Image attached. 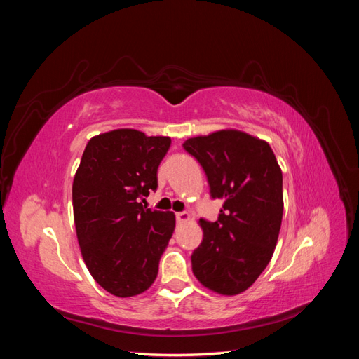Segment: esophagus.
I'll return each mask as SVG.
<instances>
[{
  "mask_svg": "<svg viewBox=\"0 0 359 359\" xmlns=\"http://www.w3.org/2000/svg\"><path fill=\"white\" fill-rule=\"evenodd\" d=\"M177 220L180 222V223H184V222H189L190 220V215H189V212H178L177 214Z\"/></svg>",
  "mask_w": 359,
  "mask_h": 359,
  "instance_id": "34e87169",
  "label": "esophagus"
}]
</instances>
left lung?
Segmentation results:
<instances>
[{
    "label": "left lung",
    "mask_w": 359,
    "mask_h": 359,
    "mask_svg": "<svg viewBox=\"0 0 359 359\" xmlns=\"http://www.w3.org/2000/svg\"><path fill=\"white\" fill-rule=\"evenodd\" d=\"M212 199H223L219 219H201L203 240L191 255L193 274L222 295L252 286L273 257L283 217V175L265 140L238 130L187 139Z\"/></svg>",
    "instance_id": "1"
}]
</instances>
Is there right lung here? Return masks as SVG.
I'll use <instances>...</instances> for the list:
<instances>
[{"label":"right lung","instance_id":"obj_1","mask_svg":"<svg viewBox=\"0 0 359 359\" xmlns=\"http://www.w3.org/2000/svg\"><path fill=\"white\" fill-rule=\"evenodd\" d=\"M170 139L119 128L93 137L73 181V214L93 278L119 298L145 292L175 229V215L142 205L157 190Z\"/></svg>","mask_w":359,"mask_h":359}]
</instances>
